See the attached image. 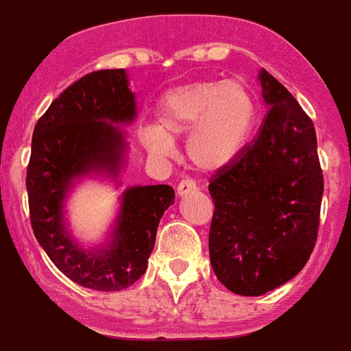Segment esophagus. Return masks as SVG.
Masks as SVG:
<instances>
[{"label": "esophagus", "instance_id": "1", "mask_svg": "<svg viewBox=\"0 0 351 351\" xmlns=\"http://www.w3.org/2000/svg\"><path fill=\"white\" fill-rule=\"evenodd\" d=\"M195 190H197V186H195V183H193L192 179H183V181L178 184V195H179V197H183V195H189V193L195 192Z\"/></svg>", "mask_w": 351, "mask_h": 351}]
</instances>
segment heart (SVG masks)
<instances>
[{
    "label": "heart",
    "mask_w": 351,
    "mask_h": 351,
    "mask_svg": "<svg viewBox=\"0 0 351 351\" xmlns=\"http://www.w3.org/2000/svg\"><path fill=\"white\" fill-rule=\"evenodd\" d=\"M255 101L241 81H195L167 92L159 101V127L143 132L154 156L173 154V139L189 136L186 154L203 172H219L243 152L255 123Z\"/></svg>",
    "instance_id": "obj_1"
}]
</instances>
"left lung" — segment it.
<instances>
[{
    "label": "left lung",
    "mask_w": 351,
    "mask_h": 351,
    "mask_svg": "<svg viewBox=\"0 0 351 351\" xmlns=\"http://www.w3.org/2000/svg\"><path fill=\"white\" fill-rule=\"evenodd\" d=\"M268 112L259 136L210 181V263L221 285L257 297L304 268L317 241L324 192L312 119L265 69Z\"/></svg>",
    "instance_id": "left-lung-1"
}]
</instances>
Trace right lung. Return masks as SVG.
<instances>
[{"mask_svg":"<svg viewBox=\"0 0 351 351\" xmlns=\"http://www.w3.org/2000/svg\"><path fill=\"white\" fill-rule=\"evenodd\" d=\"M136 116L125 69L97 70L52 101L34 128L27 168L34 235L64 276L90 290H123L147 271L159 221L176 199L168 184L127 189L108 239L94 248L69 230L64 201L83 178L117 181L128 150L121 127Z\"/></svg>","mask_w":351,"mask_h":351,"instance_id":"obj_1","label":"right lung"}]
</instances>
